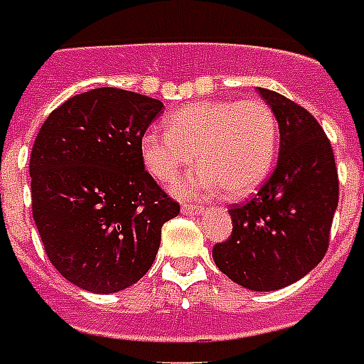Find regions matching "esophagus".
<instances>
[{
    "instance_id": "1",
    "label": "esophagus",
    "mask_w": 364,
    "mask_h": 364,
    "mask_svg": "<svg viewBox=\"0 0 364 364\" xmlns=\"http://www.w3.org/2000/svg\"><path fill=\"white\" fill-rule=\"evenodd\" d=\"M202 205H192V203H184L182 205V213H186V215H196V213H202Z\"/></svg>"
}]
</instances>
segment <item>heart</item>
Wrapping results in <instances>:
<instances>
[{"label":"heart","instance_id":"heart-1","mask_svg":"<svg viewBox=\"0 0 364 364\" xmlns=\"http://www.w3.org/2000/svg\"><path fill=\"white\" fill-rule=\"evenodd\" d=\"M166 131L151 129L141 139V156L151 176L170 182L178 170L203 164L176 184L182 198H205L225 190L239 200L257 192L278 154V121L260 100L194 102L170 113Z\"/></svg>","mask_w":364,"mask_h":364}]
</instances>
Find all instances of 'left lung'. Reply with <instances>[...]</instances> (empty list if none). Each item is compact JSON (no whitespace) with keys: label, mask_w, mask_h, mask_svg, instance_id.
<instances>
[{"label":"left lung","mask_w":364,"mask_h":364,"mask_svg":"<svg viewBox=\"0 0 364 364\" xmlns=\"http://www.w3.org/2000/svg\"><path fill=\"white\" fill-rule=\"evenodd\" d=\"M277 115L280 153L255 198L229 210L233 231L213 247L218 269L243 288L280 290L316 269L329 245L339 202L333 149L316 117L278 92L259 87Z\"/></svg>","instance_id":"left-lung-1"}]
</instances>
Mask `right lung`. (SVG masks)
I'll return each mask as SVG.
<instances>
[{
  "label": "right lung",
  "instance_id": "obj_1",
  "mask_svg": "<svg viewBox=\"0 0 364 364\" xmlns=\"http://www.w3.org/2000/svg\"><path fill=\"white\" fill-rule=\"evenodd\" d=\"M161 112L153 97L95 87L56 107L35 139L33 219L54 269L82 290L113 294L141 280L162 225L180 213L141 156Z\"/></svg>",
  "mask_w": 364,
  "mask_h": 364
}]
</instances>
